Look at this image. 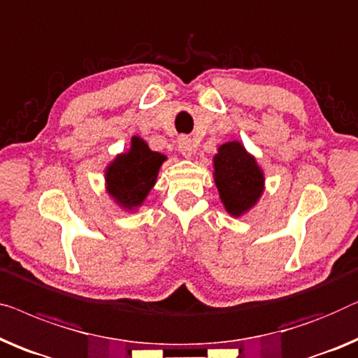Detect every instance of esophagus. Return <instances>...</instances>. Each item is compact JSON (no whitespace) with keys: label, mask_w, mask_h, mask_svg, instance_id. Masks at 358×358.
Segmentation results:
<instances>
[{"label":"esophagus","mask_w":358,"mask_h":358,"mask_svg":"<svg viewBox=\"0 0 358 358\" xmlns=\"http://www.w3.org/2000/svg\"><path fill=\"white\" fill-rule=\"evenodd\" d=\"M178 148H179V152L182 153L185 158H190L192 153H194L195 145H194V142L190 141L189 137H180L179 141H178Z\"/></svg>","instance_id":"obj_1"}]
</instances>
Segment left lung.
I'll return each instance as SVG.
<instances>
[{"label": "left lung", "instance_id": "left-lung-1", "mask_svg": "<svg viewBox=\"0 0 358 358\" xmlns=\"http://www.w3.org/2000/svg\"><path fill=\"white\" fill-rule=\"evenodd\" d=\"M215 182L227 213L241 216L257 203L263 194L262 169L255 158L239 142H227L213 158Z\"/></svg>", "mask_w": 358, "mask_h": 358}]
</instances>
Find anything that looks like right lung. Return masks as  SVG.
I'll list each match as a JSON object with an SVG mask.
<instances>
[{"mask_svg": "<svg viewBox=\"0 0 358 358\" xmlns=\"http://www.w3.org/2000/svg\"><path fill=\"white\" fill-rule=\"evenodd\" d=\"M164 159V155L152 152L141 137H132L131 150L119 155L106 169L108 194L124 208L142 205Z\"/></svg>", "mask_w": 358, "mask_h": 358, "instance_id": "add662e5", "label": "right lung"}]
</instances>
